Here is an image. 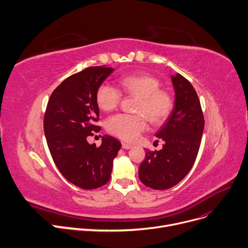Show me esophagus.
Returning a JSON list of instances; mask_svg holds the SVG:
<instances>
[{"label": "esophagus", "mask_w": 248, "mask_h": 248, "mask_svg": "<svg viewBox=\"0 0 248 248\" xmlns=\"http://www.w3.org/2000/svg\"><path fill=\"white\" fill-rule=\"evenodd\" d=\"M122 146H123V148H124V150H129V148L133 147V145L129 143H126V142H122Z\"/></svg>", "instance_id": "esophagus-1"}]
</instances>
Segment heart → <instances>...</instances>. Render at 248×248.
Wrapping results in <instances>:
<instances>
[{"mask_svg": "<svg viewBox=\"0 0 248 248\" xmlns=\"http://www.w3.org/2000/svg\"><path fill=\"white\" fill-rule=\"evenodd\" d=\"M122 92L110 84L104 82L95 93L97 107L104 111L117 108L123 94L138 97L135 111L138 113H119L107 122L108 133L126 141L136 140L146 129V119L154 125L166 123L173 110L174 102L171 93L161 89L160 80L150 74L135 73L123 77L120 80Z\"/></svg>", "mask_w": 248, "mask_h": 248, "instance_id": "1", "label": "heart"}]
</instances>
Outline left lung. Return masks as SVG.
Listing matches in <instances>:
<instances>
[{
	"label": "left lung",
	"mask_w": 248,
	"mask_h": 248,
	"mask_svg": "<svg viewBox=\"0 0 248 248\" xmlns=\"http://www.w3.org/2000/svg\"><path fill=\"white\" fill-rule=\"evenodd\" d=\"M175 106L170 117L157 131L164 141L160 151H147L139 169L141 183L153 189H169L191 170L200 151L204 118L199 95L181 75L171 77Z\"/></svg>",
	"instance_id": "1"
}]
</instances>
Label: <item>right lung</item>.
I'll return each mask as SVG.
<instances>
[{
  "mask_svg": "<svg viewBox=\"0 0 248 248\" xmlns=\"http://www.w3.org/2000/svg\"><path fill=\"white\" fill-rule=\"evenodd\" d=\"M112 68L91 67L63 79L48 98L44 130L49 153L62 176L82 189L105 186L110 178L112 160L122 143L110 136L102 144L88 138L101 129L96 123V91Z\"/></svg>",
  "mask_w": 248,
  "mask_h": 248,
  "instance_id": "right-lung-1",
  "label": "right lung"
}]
</instances>
